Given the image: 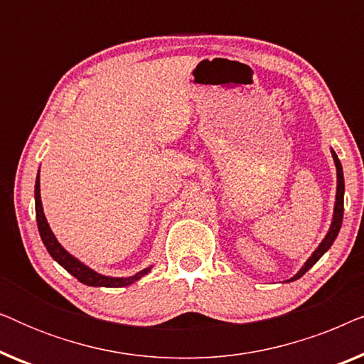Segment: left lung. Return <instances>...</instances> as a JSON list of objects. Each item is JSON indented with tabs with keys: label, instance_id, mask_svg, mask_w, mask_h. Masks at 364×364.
I'll use <instances>...</instances> for the list:
<instances>
[{
	"label": "left lung",
	"instance_id": "obj_1",
	"mask_svg": "<svg viewBox=\"0 0 364 364\" xmlns=\"http://www.w3.org/2000/svg\"><path fill=\"white\" fill-rule=\"evenodd\" d=\"M331 156H333V161H335V166H336V197H335V208H333L331 225H330V228H328L325 238H323L320 245L316 247V250L313 252L311 257L305 262V265H303L300 270H298L295 275H293L290 280H287V282H295L300 277L305 275V273L310 270V268L315 265V263L320 260V258L325 255L328 250H330L333 242L336 240L338 233H340L341 222H343V203H345V177H343V167H341L340 159H338L336 152L333 151V149H331Z\"/></svg>",
	"mask_w": 364,
	"mask_h": 364
}]
</instances>
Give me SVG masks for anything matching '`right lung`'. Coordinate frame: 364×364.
Segmentation results:
<instances>
[{"label": "right lung", "mask_w": 364, "mask_h": 364, "mask_svg": "<svg viewBox=\"0 0 364 364\" xmlns=\"http://www.w3.org/2000/svg\"><path fill=\"white\" fill-rule=\"evenodd\" d=\"M39 192H41V188H39V172H38L36 186H34V205H36V222H38L39 235H41L44 247H46L49 255L53 257V260H56L64 270H68L74 278H77L79 282L84 283V285L121 288V287L132 285L134 282L141 280L144 275H147V273L152 270V265H151L132 277H107V275H102V273H97L96 270H92V268L87 267L86 263H82L79 258L71 255V253H69L66 248L58 242V238L54 237L51 227H49V223L46 220V215H44L41 193Z\"/></svg>", "instance_id": "right-lung-1"}]
</instances>
